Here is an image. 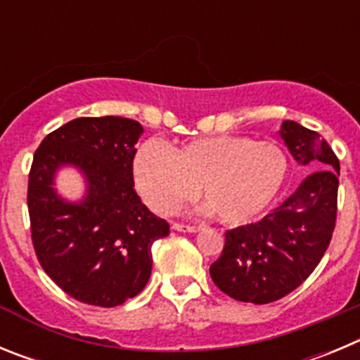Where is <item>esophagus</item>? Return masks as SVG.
Returning a JSON list of instances; mask_svg holds the SVG:
<instances>
[{
  "mask_svg": "<svg viewBox=\"0 0 360 360\" xmlns=\"http://www.w3.org/2000/svg\"><path fill=\"white\" fill-rule=\"evenodd\" d=\"M171 227L178 232H198L200 231L198 227H193V225H186V224H178V221H174Z\"/></svg>",
  "mask_w": 360,
  "mask_h": 360,
  "instance_id": "obj_1",
  "label": "esophagus"
}]
</instances>
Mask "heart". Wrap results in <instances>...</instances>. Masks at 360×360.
<instances>
[{"label": "heart", "mask_w": 360, "mask_h": 360, "mask_svg": "<svg viewBox=\"0 0 360 360\" xmlns=\"http://www.w3.org/2000/svg\"><path fill=\"white\" fill-rule=\"evenodd\" d=\"M288 158L272 141L214 135L165 151L146 142L133 158L135 186L149 207L171 212L202 189L205 209L225 225L249 224L276 202Z\"/></svg>", "instance_id": "obj_1"}]
</instances>
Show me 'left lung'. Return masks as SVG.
<instances>
[{
    "instance_id": "1",
    "label": "left lung",
    "mask_w": 360,
    "mask_h": 360,
    "mask_svg": "<svg viewBox=\"0 0 360 360\" xmlns=\"http://www.w3.org/2000/svg\"><path fill=\"white\" fill-rule=\"evenodd\" d=\"M278 133L294 160L314 171L257 224L225 232L224 252L209 272L219 290L245 303L266 304L295 290L319 265L335 227V153L294 120H283Z\"/></svg>"
}]
</instances>
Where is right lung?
<instances>
[{
	"mask_svg": "<svg viewBox=\"0 0 360 360\" xmlns=\"http://www.w3.org/2000/svg\"><path fill=\"white\" fill-rule=\"evenodd\" d=\"M144 128L124 117H81L43 139L28 174V214L37 259L57 287L81 303L111 308L135 297L151 276V245L169 234L133 184ZM72 167L85 195L56 193V173Z\"/></svg>",
	"mask_w": 360,
	"mask_h": 360,
	"instance_id": "obj_1",
	"label": "right lung"
}]
</instances>
